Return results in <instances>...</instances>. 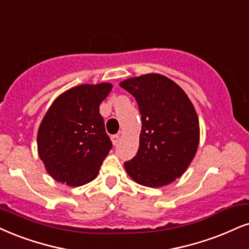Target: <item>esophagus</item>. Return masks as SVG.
Masks as SVG:
<instances>
[{
  "label": "esophagus",
  "instance_id": "obj_1",
  "mask_svg": "<svg viewBox=\"0 0 249 249\" xmlns=\"http://www.w3.org/2000/svg\"><path fill=\"white\" fill-rule=\"evenodd\" d=\"M110 140H112V143L114 144V145H116L120 141V135H113V136L110 137Z\"/></svg>",
  "mask_w": 249,
  "mask_h": 249
}]
</instances>
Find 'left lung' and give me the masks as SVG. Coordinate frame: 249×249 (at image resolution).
<instances>
[{
	"label": "left lung",
	"mask_w": 249,
	"mask_h": 249,
	"mask_svg": "<svg viewBox=\"0 0 249 249\" xmlns=\"http://www.w3.org/2000/svg\"><path fill=\"white\" fill-rule=\"evenodd\" d=\"M139 105L142 129L137 155L124 162L135 182L159 188L185 173L199 143L195 107L176 82L159 73H145L120 83Z\"/></svg>",
	"instance_id": "1"
}]
</instances>
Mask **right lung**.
I'll return each instance as SVG.
<instances>
[{
  "label": "right lung",
  "mask_w": 249,
  "mask_h": 249,
  "mask_svg": "<svg viewBox=\"0 0 249 249\" xmlns=\"http://www.w3.org/2000/svg\"><path fill=\"white\" fill-rule=\"evenodd\" d=\"M110 83L82 84L53 101L39 125L36 144L46 171L59 182L79 187L96 179L112 149L99 106Z\"/></svg>",
  "instance_id": "add662e5"
}]
</instances>
